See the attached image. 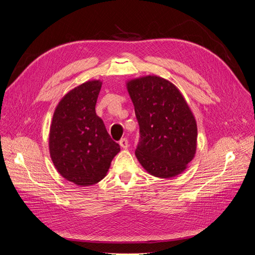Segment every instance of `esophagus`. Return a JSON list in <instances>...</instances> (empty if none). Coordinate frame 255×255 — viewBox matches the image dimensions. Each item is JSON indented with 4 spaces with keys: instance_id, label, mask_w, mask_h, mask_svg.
Returning a JSON list of instances; mask_svg holds the SVG:
<instances>
[{
    "instance_id": "1",
    "label": "esophagus",
    "mask_w": 255,
    "mask_h": 255,
    "mask_svg": "<svg viewBox=\"0 0 255 255\" xmlns=\"http://www.w3.org/2000/svg\"><path fill=\"white\" fill-rule=\"evenodd\" d=\"M119 144H120V146H121L122 149H128V141L127 138H121L120 141H119Z\"/></svg>"
}]
</instances>
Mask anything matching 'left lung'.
Listing matches in <instances>:
<instances>
[{"label":"left lung","mask_w":255,"mask_h":255,"mask_svg":"<svg viewBox=\"0 0 255 255\" xmlns=\"http://www.w3.org/2000/svg\"><path fill=\"white\" fill-rule=\"evenodd\" d=\"M127 88L139 125L138 161L153 176L181 174L195 157L198 137L186 100L175 85L156 75L128 81Z\"/></svg>","instance_id":"left-lung-1"}]
</instances>
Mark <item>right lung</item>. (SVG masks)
Masks as SVG:
<instances>
[{"instance_id":"1","label":"right lung","mask_w":255,"mask_h":255,"mask_svg":"<svg viewBox=\"0 0 255 255\" xmlns=\"http://www.w3.org/2000/svg\"><path fill=\"white\" fill-rule=\"evenodd\" d=\"M102 82H85L63 97L53 115L50 155L56 170L79 186L103 180L120 145L107 133L96 114Z\"/></svg>"}]
</instances>
